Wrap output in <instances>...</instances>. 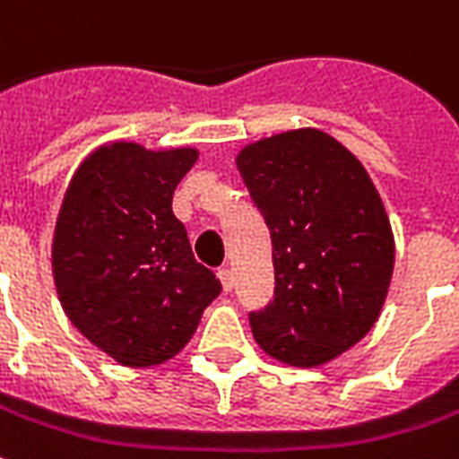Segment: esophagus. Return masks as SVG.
I'll return each mask as SVG.
<instances>
[{
	"mask_svg": "<svg viewBox=\"0 0 459 459\" xmlns=\"http://www.w3.org/2000/svg\"><path fill=\"white\" fill-rule=\"evenodd\" d=\"M219 278H221V285H223V290L226 293H230L233 290V273H230V268H219Z\"/></svg>",
	"mask_w": 459,
	"mask_h": 459,
	"instance_id": "obj_1",
	"label": "esophagus"
}]
</instances>
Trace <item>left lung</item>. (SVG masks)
I'll return each mask as SVG.
<instances>
[{"label": "left lung", "instance_id": "obj_1", "mask_svg": "<svg viewBox=\"0 0 459 459\" xmlns=\"http://www.w3.org/2000/svg\"><path fill=\"white\" fill-rule=\"evenodd\" d=\"M236 163L273 243L275 293L251 313L253 338L281 363L318 368L365 338L385 303V206L363 163L318 129L248 143Z\"/></svg>", "mask_w": 459, "mask_h": 459}]
</instances>
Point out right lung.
<instances>
[{
	"label": "right lung",
	"mask_w": 459,
	"mask_h": 459,
	"mask_svg": "<svg viewBox=\"0 0 459 459\" xmlns=\"http://www.w3.org/2000/svg\"><path fill=\"white\" fill-rule=\"evenodd\" d=\"M196 159L188 146L114 141L86 156L64 194L51 243L56 293L76 330L121 365L174 358L221 293L171 208Z\"/></svg>",
	"instance_id": "obj_1"
}]
</instances>
